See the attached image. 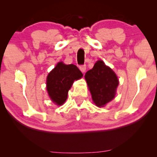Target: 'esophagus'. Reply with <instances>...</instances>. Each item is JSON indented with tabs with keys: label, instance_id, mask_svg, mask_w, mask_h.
Listing matches in <instances>:
<instances>
[{
	"label": "esophagus",
	"instance_id": "obj_1",
	"mask_svg": "<svg viewBox=\"0 0 157 157\" xmlns=\"http://www.w3.org/2000/svg\"><path fill=\"white\" fill-rule=\"evenodd\" d=\"M80 69L82 73H84L86 70V65H80Z\"/></svg>",
	"mask_w": 157,
	"mask_h": 157
}]
</instances>
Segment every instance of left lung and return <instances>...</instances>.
Wrapping results in <instances>:
<instances>
[{"mask_svg":"<svg viewBox=\"0 0 157 157\" xmlns=\"http://www.w3.org/2000/svg\"><path fill=\"white\" fill-rule=\"evenodd\" d=\"M94 102L102 107L115 97L119 84L115 73L102 60H98L85 75Z\"/></svg>","mask_w":157,"mask_h":157,"instance_id":"1","label":"left lung"}]
</instances>
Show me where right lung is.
Returning a JSON list of instances; mask_svg holds the SVG:
<instances>
[{
	"instance_id": "right-lung-1",
	"label": "right lung",
	"mask_w": 157,
	"mask_h": 157,
	"mask_svg": "<svg viewBox=\"0 0 157 157\" xmlns=\"http://www.w3.org/2000/svg\"><path fill=\"white\" fill-rule=\"evenodd\" d=\"M82 77V72L75 65L58 63L48 74L46 81V89L52 101L58 105H63L74 81Z\"/></svg>"
}]
</instances>
